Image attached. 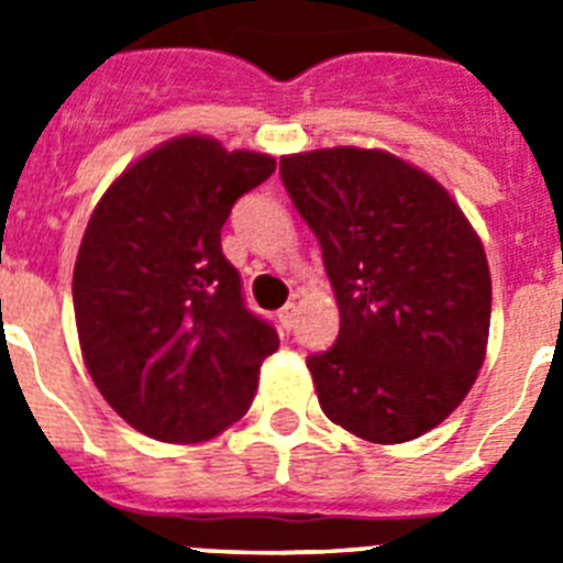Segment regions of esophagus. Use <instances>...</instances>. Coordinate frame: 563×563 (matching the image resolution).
Segmentation results:
<instances>
[{"mask_svg": "<svg viewBox=\"0 0 563 563\" xmlns=\"http://www.w3.org/2000/svg\"><path fill=\"white\" fill-rule=\"evenodd\" d=\"M296 305H285L282 307V310H278V324L285 327V330H292V327H296Z\"/></svg>", "mask_w": 563, "mask_h": 563, "instance_id": "34e87169", "label": "esophagus"}]
</instances>
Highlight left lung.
Here are the masks:
<instances>
[{"label": "left lung", "mask_w": 563, "mask_h": 563, "mask_svg": "<svg viewBox=\"0 0 563 563\" xmlns=\"http://www.w3.org/2000/svg\"><path fill=\"white\" fill-rule=\"evenodd\" d=\"M338 298L335 343L307 357L318 402L369 442L440 426L474 386L490 327V271L449 191L400 157L318 148L282 157Z\"/></svg>", "instance_id": "obj_1"}]
</instances>
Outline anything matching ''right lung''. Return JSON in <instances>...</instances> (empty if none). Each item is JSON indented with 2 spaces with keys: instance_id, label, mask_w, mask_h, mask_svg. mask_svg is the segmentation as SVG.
Wrapping results in <instances>:
<instances>
[{
  "instance_id": "right-lung-1",
  "label": "right lung",
  "mask_w": 563,
  "mask_h": 563,
  "mask_svg": "<svg viewBox=\"0 0 563 563\" xmlns=\"http://www.w3.org/2000/svg\"><path fill=\"white\" fill-rule=\"evenodd\" d=\"M273 172L267 154L177 137L126 168L89 220L73 273L78 341L103 400L146 437H217L278 350L220 245L239 197Z\"/></svg>"
}]
</instances>
